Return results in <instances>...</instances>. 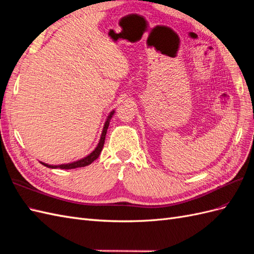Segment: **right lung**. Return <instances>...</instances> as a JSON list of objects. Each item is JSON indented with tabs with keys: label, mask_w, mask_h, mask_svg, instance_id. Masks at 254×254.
<instances>
[{
	"label": "right lung",
	"mask_w": 254,
	"mask_h": 254,
	"mask_svg": "<svg viewBox=\"0 0 254 254\" xmlns=\"http://www.w3.org/2000/svg\"><path fill=\"white\" fill-rule=\"evenodd\" d=\"M115 112H112L109 114L108 118L105 122V126H104L103 127V132H102V136H101V139H100V142L99 145H97V147L94 149V151L91 152L88 157L83 158L79 161H76V162H73V163H68V164H61V165H48L46 163H41L45 166L47 167H50V168H61V170H73V168H77V167H83V166H87L89 164L92 163L93 161H95L97 158L100 157V154L102 152V149H103V146H104V142H105V136H106V133H107V128H108V126H109V122H110V119H112V117L114 115Z\"/></svg>",
	"instance_id": "right-lung-1"
}]
</instances>
